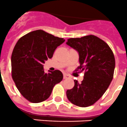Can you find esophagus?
Returning <instances> with one entry per match:
<instances>
[{"label":"esophagus","instance_id":"34e87169","mask_svg":"<svg viewBox=\"0 0 127 127\" xmlns=\"http://www.w3.org/2000/svg\"><path fill=\"white\" fill-rule=\"evenodd\" d=\"M69 78V76L67 74H64V79H67V78Z\"/></svg>","mask_w":127,"mask_h":127}]
</instances>
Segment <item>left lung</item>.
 Returning <instances> with one entry per match:
<instances>
[{
    "instance_id": "left-lung-1",
    "label": "left lung",
    "mask_w": 127,
    "mask_h": 127,
    "mask_svg": "<svg viewBox=\"0 0 127 127\" xmlns=\"http://www.w3.org/2000/svg\"><path fill=\"white\" fill-rule=\"evenodd\" d=\"M67 45L78 52L80 66L85 71L81 83L75 80V86L66 92L71 103L80 107L94 104L105 93L113 79L115 58L106 43L94 35L68 39Z\"/></svg>"
}]
</instances>
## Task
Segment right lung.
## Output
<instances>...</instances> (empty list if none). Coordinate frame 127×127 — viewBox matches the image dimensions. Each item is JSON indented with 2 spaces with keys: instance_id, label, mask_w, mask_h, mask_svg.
Listing matches in <instances>:
<instances>
[{
  "instance_id": "obj_1",
  "label": "right lung",
  "mask_w": 127,
  "mask_h": 127,
  "mask_svg": "<svg viewBox=\"0 0 127 127\" xmlns=\"http://www.w3.org/2000/svg\"><path fill=\"white\" fill-rule=\"evenodd\" d=\"M65 41L42 30L29 32L19 39L11 54V76L19 92L33 103L45 100L62 80L59 70L45 73L43 64Z\"/></svg>"
}]
</instances>
